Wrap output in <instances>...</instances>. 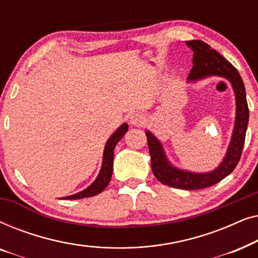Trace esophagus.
<instances>
[{"label":"esophagus","instance_id":"34e87169","mask_svg":"<svg viewBox=\"0 0 258 258\" xmlns=\"http://www.w3.org/2000/svg\"><path fill=\"white\" fill-rule=\"evenodd\" d=\"M144 122H146V118H144V116L141 114H134L132 117H130V123L135 126H141L144 124Z\"/></svg>","mask_w":258,"mask_h":258}]
</instances>
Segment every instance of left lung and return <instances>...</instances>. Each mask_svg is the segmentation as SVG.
<instances>
[{"label": "left lung", "mask_w": 258, "mask_h": 258, "mask_svg": "<svg viewBox=\"0 0 258 258\" xmlns=\"http://www.w3.org/2000/svg\"><path fill=\"white\" fill-rule=\"evenodd\" d=\"M185 44L191 49L192 68L186 79V83H194L209 76L223 77L230 82L235 95L236 117L230 143L223 160L214 170L208 172H194L175 167L168 160L161 141L153 133L147 130L146 135L149 146L151 169L158 181L165 185L183 190L204 189L216 184L231 174L241 158L245 133L248 128L249 109L246 103L244 83L241 75L230 62L203 41H186Z\"/></svg>", "instance_id": "1"}]
</instances>
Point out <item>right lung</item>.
<instances>
[{
    "label": "right lung",
    "instance_id": "right-lung-1",
    "mask_svg": "<svg viewBox=\"0 0 258 258\" xmlns=\"http://www.w3.org/2000/svg\"><path fill=\"white\" fill-rule=\"evenodd\" d=\"M128 132V124L123 123L119 128L116 129V132L109 137L104 146L103 150V160H102V167L101 170L98 172L97 177L91 184L86 188L82 191L74 194V195L62 197L63 200H80L86 199V197H91L97 195L103 191L107 188V185L110 182L111 175H112V161H114V150L116 144L119 142V140L124 136V134Z\"/></svg>",
    "mask_w": 258,
    "mask_h": 258
}]
</instances>
